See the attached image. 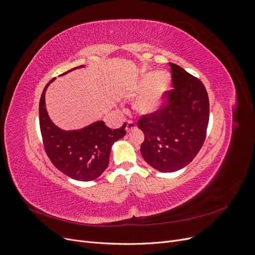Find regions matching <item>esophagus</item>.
<instances>
[{"instance_id":"obj_1","label":"esophagus","mask_w":255,"mask_h":255,"mask_svg":"<svg viewBox=\"0 0 255 255\" xmlns=\"http://www.w3.org/2000/svg\"><path fill=\"white\" fill-rule=\"evenodd\" d=\"M135 128H136V123H135L134 121H132V120H128V121H127L126 129H127L128 133V132H132L133 129H135Z\"/></svg>"}]
</instances>
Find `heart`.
<instances>
[{"label": "heart", "instance_id": "obj_1", "mask_svg": "<svg viewBox=\"0 0 255 255\" xmlns=\"http://www.w3.org/2000/svg\"><path fill=\"white\" fill-rule=\"evenodd\" d=\"M169 83H170V78L164 72H150L142 75L132 88L133 96L140 94L144 90L135 103L136 111L142 114L155 112L163 102Z\"/></svg>", "mask_w": 255, "mask_h": 255}]
</instances>
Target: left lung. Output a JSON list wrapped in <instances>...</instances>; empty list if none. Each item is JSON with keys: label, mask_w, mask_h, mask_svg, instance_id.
<instances>
[{"label": "left lung", "mask_w": 255, "mask_h": 255, "mask_svg": "<svg viewBox=\"0 0 255 255\" xmlns=\"http://www.w3.org/2000/svg\"><path fill=\"white\" fill-rule=\"evenodd\" d=\"M171 68L172 89L155 112L137 121L144 134L140 152L160 172H173L188 165L205 141L210 101L203 83L175 64Z\"/></svg>", "instance_id": "obj_1"}]
</instances>
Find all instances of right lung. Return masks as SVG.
<instances>
[{"instance_id": "right-lung-1", "label": "right lung", "mask_w": 255, "mask_h": 255, "mask_svg": "<svg viewBox=\"0 0 255 255\" xmlns=\"http://www.w3.org/2000/svg\"><path fill=\"white\" fill-rule=\"evenodd\" d=\"M52 81L44 87L39 102L44 151L52 164L71 179L85 182L95 180L109 166L112 145L126 135L127 123L116 129L107 128L103 121L78 130L60 129L51 121L45 110V90Z\"/></svg>"}]
</instances>
